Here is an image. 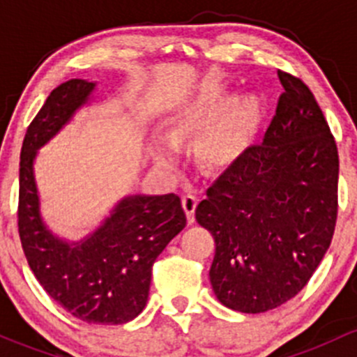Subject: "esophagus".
Instances as JSON below:
<instances>
[{"mask_svg": "<svg viewBox=\"0 0 357 357\" xmlns=\"http://www.w3.org/2000/svg\"><path fill=\"white\" fill-rule=\"evenodd\" d=\"M181 204H183V208H185L190 225L195 222V208H197V204H199V199H197L195 195H192V193H186V195H183Z\"/></svg>", "mask_w": 357, "mask_h": 357, "instance_id": "esophagus-1", "label": "esophagus"}]
</instances>
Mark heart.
Returning <instances> with one entry per match:
<instances>
[{
	"instance_id": "heart-1",
	"label": "heart",
	"mask_w": 357,
	"mask_h": 357,
	"mask_svg": "<svg viewBox=\"0 0 357 357\" xmlns=\"http://www.w3.org/2000/svg\"><path fill=\"white\" fill-rule=\"evenodd\" d=\"M264 117V102L257 93L233 96L226 89H200L179 103L165 122L167 142H155L152 153L158 165L172 167L178 150L195 145L197 165L219 172L238 164L250 150Z\"/></svg>"
}]
</instances>
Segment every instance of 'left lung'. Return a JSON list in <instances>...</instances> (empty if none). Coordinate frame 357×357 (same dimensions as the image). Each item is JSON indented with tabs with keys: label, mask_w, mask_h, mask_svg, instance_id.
<instances>
[{
	"label": "left lung",
	"mask_w": 357,
	"mask_h": 357,
	"mask_svg": "<svg viewBox=\"0 0 357 357\" xmlns=\"http://www.w3.org/2000/svg\"><path fill=\"white\" fill-rule=\"evenodd\" d=\"M283 89L261 145L226 169L195 211L215 240L212 290L257 314L285 304L325 257L337 221L338 152L311 89L278 70Z\"/></svg>",
	"instance_id": "left-lung-1"
}]
</instances>
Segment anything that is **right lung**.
<instances>
[{"mask_svg": "<svg viewBox=\"0 0 357 357\" xmlns=\"http://www.w3.org/2000/svg\"><path fill=\"white\" fill-rule=\"evenodd\" d=\"M95 88L96 82L84 79L63 82L27 128L20 152L19 233L32 273L53 301L86 323L122 325L145 309L153 262L185 228L186 215L174 193L128 195L79 242L60 238L48 228L34 160L38 150L91 102Z\"/></svg>", "mask_w": 357, "mask_h": 357, "instance_id": "add662e5", "label": "right lung"}]
</instances>
